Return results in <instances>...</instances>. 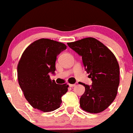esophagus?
I'll list each match as a JSON object with an SVG mask.
<instances>
[{
  "label": "esophagus",
  "instance_id": "obj_1",
  "mask_svg": "<svg viewBox=\"0 0 133 133\" xmlns=\"http://www.w3.org/2000/svg\"><path fill=\"white\" fill-rule=\"evenodd\" d=\"M68 85H69V87H74L76 86V84H68Z\"/></svg>",
  "mask_w": 133,
  "mask_h": 133
}]
</instances>
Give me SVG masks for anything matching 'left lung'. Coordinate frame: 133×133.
<instances>
[{
	"label": "left lung",
	"mask_w": 133,
	"mask_h": 133,
	"mask_svg": "<svg viewBox=\"0 0 133 133\" xmlns=\"http://www.w3.org/2000/svg\"><path fill=\"white\" fill-rule=\"evenodd\" d=\"M67 44L82 57L85 70L92 81L89 86L81 83L85 91L80 98V107L90 113L105 110L117 95L119 68L112 52L95 38L87 37Z\"/></svg>",
	"instance_id": "8db88e82"
}]
</instances>
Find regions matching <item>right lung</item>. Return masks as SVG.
Instances as JSON below:
<instances>
[{
	"mask_svg": "<svg viewBox=\"0 0 133 133\" xmlns=\"http://www.w3.org/2000/svg\"><path fill=\"white\" fill-rule=\"evenodd\" d=\"M66 49L65 44L48 39L37 40L24 51L17 66L19 84L34 108L50 112L59 108L68 85L50 78L54 74L57 56Z\"/></svg>",
	"mask_w": 133,
	"mask_h": 133,
	"instance_id": "add662e5",
	"label": "right lung"
}]
</instances>
